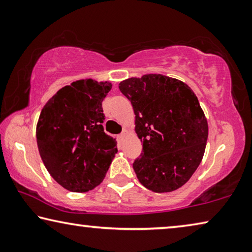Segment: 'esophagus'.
Returning a JSON list of instances; mask_svg holds the SVG:
<instances>
[{
    "label": "esophagus",
    "mask_w": 252,
    "mask_h": 252,
    "mask_svg": "<svg viewBox=\"0 0 252 252\" xmlns=\"http://www.w3.org/2000/svg\"><path fill=\"white\" fill-rule=\"evenodd\" d=\"M125 138H126V132H122L121 134H119V139H120L121 141H122V140L125 139Z\"/></svg>",
    "instance_id": "obj_1"
}]
</instances>
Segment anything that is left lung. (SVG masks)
Returning <instances> with one entry per match:
<instances>
[{
	"label": "left lung",
	"instance_id": "obj_1",
	"mask_svg": "<svg viewBox=\"0 0 252 252\" xmlns=\"http://www.w3.org/2000/svg\"><path fill=\"white\" fill-rule=\"evenodd\" d=\"M133 106L143 150L133 162L139 181L153 192H171L189 180L202 160L208 122L186 83L146 74L119 84Z\"/></svg>",
	"mask_w": 252,
	"mask_h": 252
}]
</instances>
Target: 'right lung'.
<instances>
[{
	"mask_svg": "<svg viewBox=\"0 0 252 252\" xmlns=\"http://www.w3.org/2000/svg\"><path fill=\"white\" fill-rule=\"evenodd\" d=\"M112 85L91 79L62 88L42 109L36 142L46 170L72 192H85L103 181L117 140L104 132L102 101Z\"/></svg>",
	"mask_w": 252,
	"mask_h": 252,
	"instance_id": "add662e5",
	"label": "right lung"
}]
</instances>
